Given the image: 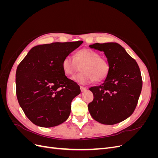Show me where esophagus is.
I'll use <instances>...</instances> for the list:
<instances>
[{
	"instance_id": "esophagus-1",
	"label": "esophagus",
	"mask_w": 158,
	"mask_h": 158,
	"mask_svg": "<svg viewBox=\"0 0 158 158\" xmlns=\"http://www.w3.org/2000/svg\"><path fill=\"white\" fill-rule=\"evenodd\" d=\"M80 90H81V92H85V91L87 90V88H85V87H84V86H82V85H80Z\"/></svg>"
}]
</instances>
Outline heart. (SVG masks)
I'll use <instances>...</instances> for the list:
<instances>
[{"label":"heart","mask_w":158,"mask_h":158,"mask_svg":"<svg viewBox=\"0 0 158 158\" xmlns=\"http://www.w3.org/2000/svg\"><path fill=\"white\" fill-rule=\"evenodd\" d=\"M82 69V72L74 76L75 82L82 84L102 82L109 72V64L97 51L89 49H80L74 55L66 56L62 62V68L66 75L72 76Z\"/></svg>","instance_id":"b5f03b06"}]
</instances>
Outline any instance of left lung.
Masks as SVG:
<instances>
[{"label":"left lung","mask_w":158,"mask_h":158,"mask_svg":"<svg viewBox=\"0 0 158 158\" xmlns=\"http://www.w3.org/2000/svg\"><path fill=\"white\" fill-rule=\"evenodd\" d=\"M89 47L103 51L110 67L103 83L89 88L94 99L88 104L89 112L100 123L114 125L125 120L135 110L142 87L140 68L117 43H96Z\"/></svg>","instance_id":"obj_1"}]
</instances>
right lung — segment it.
<instances>
[{
  "mask_svg": "<svg viewBox=\"0 0 158 158\" xmlns=\"http://www.w3.org/2000/svg\"><path fill=\"white\" fill-rule=\"evenodd\" d=\"M82 43L56 42L35 46L18 66V101L35 125L55 127L69 118L71 102L80 94V89L65 76L62 62Z\"/></svg>",
  "mask_w": 158,
  "mask_h": 158,
  "instance_id": "obj_1",
  "label": "right lung"
}]
</instances>
